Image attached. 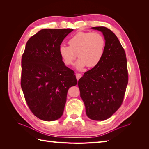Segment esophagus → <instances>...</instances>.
<instances>
[{"instance_id": "34e87169", "label": "esophagus", "mask_w": 149, "mask_h": 149, "mask_svg": "<svg viewBox=\"0 0 149 149\" xmlns=\"http://www.w3.org/2000/svg\"><path fill=\"white\" fill-rule=\"evenodd\" d=\"M81 76H82L81 74H80V73H76V79H77V80H79V78L81 77Z\"/></svg>"}]
</instances>
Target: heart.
I'll return each mask as SVG.
<instances>
[{
	"label": "heart",
	"mask_w": 149,
	"mask_h": 149,
	"mask_svg": "<svg viewBox=\"0 0 149 149\" xmlns=\"http://www.w3.org/2000/svg\"><path fill=\"white\" fill-rule=\"evenodd\" d=\"M68 43L69 47H60V55L67 66L73 65L78 55L79 60L76 63V68L79 70L85 66L89 68L96 66L104 53L105 39L97 32L80 31L73 35Z\"/></svg>",
	"instance_id": "obj_1"
}]
</instances>
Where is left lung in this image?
Returning a JSON list of instances; mask_svg holds the SVG:
<instances>
[{"label":"left lung","mask_w":149,"mask_h":149,"mask_svg":"<svg viewBox=\"0 0 149 149\" xmlns=\"http://www.w3.org/2000/svg\"><path fill=\"white\" fill-rule=\"evenodd\" d=\"M101 31L106 41L104 53L96 66L84 73L78 81L86 113L94 120H104L122 105L128 83V71L124 49L116 35L105 26Z\"/></svg>","instance_id":"left-lung-1"}]
</instances>
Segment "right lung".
Returning a JSON list of instances; mask_svg holds the SVG:
<instances>
[{
	"mask_svg": "<svg viewBox=\"0 0 149 149\" xmlns=\"http://www.w3.org/2000/svg\"><path fill=\"white\" fill-rule=\"evenodd\" d=\"M71 29H42L26 44L22 57L21 87L31 112L40 119L53 121L63 113L68 91L77 84L74 72L59 53Z\"/></svg>",
	"mask_w": 149,
	"mask_h": 149,
	"instance_id": "obj_1",
	"label": "right lung"
}]
</instances>
